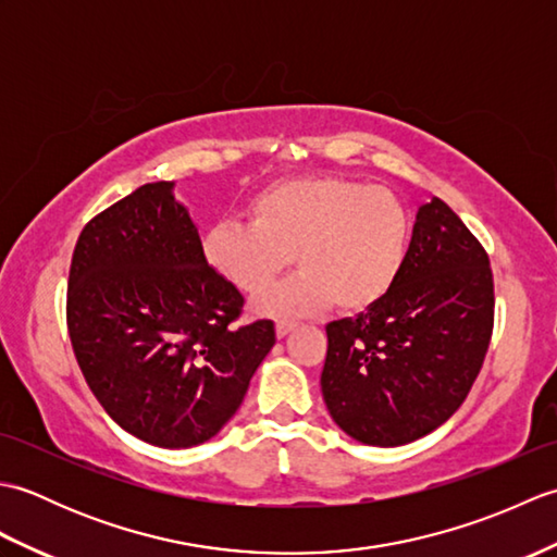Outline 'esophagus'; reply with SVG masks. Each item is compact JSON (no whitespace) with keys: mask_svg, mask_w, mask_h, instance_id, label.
<instances>
[{"mask_svg":"<svg viewBox=\"0 0 557 557\" xmlns=\"http://www.w3.org/2000/svg\"><path fill=\"white\" fill-rule=\"evenodd\" d=\"M294 327H297V321H289V318H280V321L275 323V333H277V337H285V335L292 333Z\"/></svg>","mask_w":557,"mask_h":557,"instance_id":"obj_1","label":"esophagus"}]
</instances>
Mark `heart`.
Listing matches in <instances>:
<instances>
[{
  "instance_id": "1",
  "label": "heart",
  "mask_w": 557,
  "mask_h": 557,
  "mask_svg": "<svg viewBox=\"0 0 557 557\" xmlns=\"http://www.w3.org/2000/svg\"><path fill=\"white\" fill-rule=\"evenodd\" d=\"M411 234L409 210L385 186L299 176L248 200V222L224 220L203 236L210 268L244 294H260L295 256L302 270L258 297L263 315H299L335 301L357 313L393 289Z\"/></svg>"
}]
</instances>
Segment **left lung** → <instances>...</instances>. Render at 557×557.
Instances as JSON below:
<instances>
[{"label":"left lung","mask_w":557,"mask_h":557,"mask_svg":"<svg viewBox=\"0 0 557 557\" xmlns=\"http://www.w3.org/2000/svg\"><path fill=\"white\" fill-rule=\"evenodd\" d=\"M486 248L441 198L417 212L385 297L327 323L321 375L330 417L354 441L395 447L429 435L467 399L493 335Z\"/></svg>","instance_id":"1"}]
</instances>
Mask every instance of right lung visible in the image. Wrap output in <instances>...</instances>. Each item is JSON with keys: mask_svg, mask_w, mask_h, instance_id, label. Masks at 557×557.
<instances>
[{"mask_svg": "<svg viewBox=\"0 0 557 557\" xmlns=\"http://www.w3.org/2000/svg\"><path fill=\"white\" fill-rule=\"evenodd\" d=\"M156 182L83 227L66 325L112 421L158 447L210 441L275 345L272 321L236 325L244 297L212 270L188 210Z\"/></svg>", "mask_w": 557, "mask_h": 557, "instance_id": "right-lung-1", "label": "right lung"}]
</instances>
